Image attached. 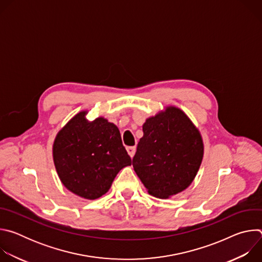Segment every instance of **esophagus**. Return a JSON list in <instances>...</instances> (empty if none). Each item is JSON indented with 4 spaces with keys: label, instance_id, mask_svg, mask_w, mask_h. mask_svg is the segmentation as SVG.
Returning a JSON list of instances; mask_svg holds the SVG:
<instances>
[{
    "label": "esophagus",
    "instance_id": "1",
    "mask_svg": "<svg viewBox=\"0 0 262 262\" xmlns=\"http://www.w3.org/2000/svg\"><path fill=\"white\" fill-rule=\"evenodd\" d=\"M126 150H127V154L129 155V157L133 158L135 156V152H136V147L135 146H128V147H126Z\"/></svg>",
    "mask_w": 262,
    "mask_h": 262
}]
</instances>
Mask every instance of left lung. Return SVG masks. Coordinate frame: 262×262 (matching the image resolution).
Returning <instances> with one entry per match:
<instances>
[{"label":"left lung","instance_id":"8db88e82","mask_svg":"<svg viewBox=\"0 0 262 262\" xmlns=\"http://www.w3.org/2000/svg\"><path fill=\"white\" fill-rule=\"evenodd\" d=\"M203 150L201 135L190 118L180 108L168 106L143 124L133 166L148 193L166 199L192 183Z\"/></svg>","mask_w":262,"mask_h":262}]
</instances>
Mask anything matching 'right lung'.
<instances>
[{"label": "right lung", "mask_w": 262, "mask_h": 262, "mask_svg": "<svg viewBox=\"0 0 262 262\" xmlns=\"http://www.w3.org/2000/svg\"><path fill=\"white\" fill-rule=\"evenodd\" d=\"M80 112L58 133L54 163L65 188L94 200L105 194L118 172L132 165L118 127L99 117L90 122Z\"/></svg>", "instance_id": "add662e5"}]
</instances>
